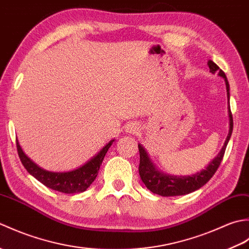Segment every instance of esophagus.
<instances>
[{"instance_id": "1", "label": "esophagus", "mask_w": 249, "mask_h": 249, "mask_svg": "<svg viewBox=\"0 0 249 249\" xmlns=\"http://www.w3.org/2000/svg\"><path fill=\"white\" fill-rule=\"evenodd\" d=\"M137 129H138V127H137V126H135L134 124L127 126V131H128V133H135Z\"/></svg>"}]
</instances>
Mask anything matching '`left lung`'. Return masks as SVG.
Segmentation results:
<instances>
[{
    "label": "left lung",
    "instance_id": "obj_1",
    "mask_svg": "<svg viewBox=\"0 0 249 249\" xmlns=\"http://www.w3.org/2000/svg\"><path fill=\"white\" fill-rule=\"evenodd\" d=\"M208 65L210 67V71L215 73L218 71V75L225 78L226 81V88H227V94H228V100L230 97L229 94V83L227 80L225 72L220 70V68L215 64L213 61L209 60ZM229 116H230V129L227 139L225 141V144L223 149L218 153L214 160L209 163V166L202 171L194 174V176L188 177H173L168 176V174H163L160 172L155 168V166L151 162L149 156H147L145 150L140 144L138 145L139 153H140V163H139V176L144 183L147 189H150L152 193L157 194L163 197H170V196H182L187 195L189 193H193L195 190L202 187L203 185L208 183L211 178H212L215 172L220 165L223 157L225 155V151L227 144L230 140V137L232 134V129H233V118H232L231 109L229 107Z\"/></svg>",
    "mask_w": 249,
    "mask_h": 249
}]
</instances>
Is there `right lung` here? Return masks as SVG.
Returning a JSON list of instances; mask_svg holds the SVG:
<instances>
[{
    "label": "right lung",
    "mask_w": 249,
    "mask_h": 249,
    "mask_svg": "<svg viewBox=\"0 0 249 249\" xmlns=\"http://www.w3.org/2000/svg\"><path fill=\"white\" fill-rule=\"evenodd\" d=\"M113 141L114 140H111L107 145H105L98 154L95 155L86 165L70 172H50L44 170L24 154L18 143V140L16 143H17V151L20 160L30 174L38 179L40 183H43L45 186L51 189L64 194H76L87 190L89 185L94 182V179L96 178L106 153Z\"/></svg>",
    "instance_id": "1"
}]
</instances>
